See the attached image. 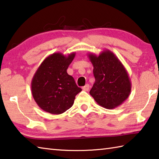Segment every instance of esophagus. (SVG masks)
<instances>
[{
  "label": "esophagus",
  "instance_id": "34e87169",
  "mask_svg": "<svg viewBox=\"0 0 159 159\" xmlns=\"http://www.w3.org/2000/svg\"><path fill=\"white\" fill-rule=\"evenodd\" d=\"M82 89L84 90V91H89V85L86 84L85 86H84V87H82Z\"/></svg>",
  "mask_w": 159,
  "mask_h": 159
}]
</instances>
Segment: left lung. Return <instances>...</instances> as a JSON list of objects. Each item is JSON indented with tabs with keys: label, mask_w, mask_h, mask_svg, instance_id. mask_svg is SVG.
<instances>
[{
	"label": "left lung",
	"mask_w": 159,
	"mask_h": 159,
	"mask_svg": "<svg viewBox=\"0 0 159 159\" xmlns=\"http://www.w3.org/2000/svg\"><path fill=\"white\" fill-rule=\"evenodd\" d=\"M93 66L95 82L89 93L99 105L106 109L119 106L129 98L131 82L129 74L119 58L110 50L99 56L88 54Z\"/></svg>",
	"instance_id": "left-lung-1"
}]
</instances>
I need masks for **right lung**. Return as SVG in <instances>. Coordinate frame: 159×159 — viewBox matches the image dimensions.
I'll return each mask as SVG.
<instances>
[{
  "mask_svg": "<svg viewBox=\"0 0 159 159\" xmlns=\"http://www.w3.org/2000/svg\"><path fill=\"white\" fill-rule=\"evenodd\" d=\"M75 52L68 56L54 53L44 59L33 76L31 93L42 110L47 112L60 115L70 108L75 96L82 91L74 78L67 73Z\"/></svg>",
  "mask_w": 159,
  "mask_h": 159,
  "instance_id": "1",
  "label": "right lung"
}]
</instances>
